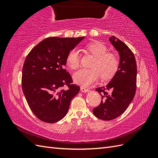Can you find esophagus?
Listing matches in <instances>:
<instances>
[{
  "label": "esophagus",
  "mask_w": 158,
  "mask_h": 158,
  "mask_svg": "<svg viewBox=\"0 0 158 158\" xmlns=\"http://www.w3.org/2000/svg\"><path fill=\"white\" fill-rule=\"evenodd\" d=\"M80 90H81V92H84V93H87V92H89V89H88V88H84V87H81L80 88Z\"/></svg>",
  "instance_id": "34e87169"
}]
</instances>
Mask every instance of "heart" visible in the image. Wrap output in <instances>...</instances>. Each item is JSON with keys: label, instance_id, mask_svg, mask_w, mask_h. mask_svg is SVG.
<instances>
[{"label": "heart", "instance_id": "b5f03b06", "mask_svg": "<svg viewBox=\"0 0 158 158\" xmlns=\"http://www.w3.org/2000/svg\"><path fill=\"white\" fill-rule=\"evenodd\" d=\"M88 51L95 56L92 69H81L73 74L74 82L84 87L89 86L98 80L99 74L103 80L111 78L116 73L119 65L117 56L107 52V47L103 43L95 41L86 45ZM66 64L70 68L77 69L80 64L78 49L71 50L66 57Z\"/></svg>", "mask_w": 158, "mask_h": 158}]
</instances>
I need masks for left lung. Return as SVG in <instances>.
Wrapping results in <instances>:
<instances>
[{"instance_id":"1","label":"left lung","mask_w":158,"mask_h":158,"mask_svg":"<svg viewBox=\"0 0 158 158\" xmlns=\"http://www.w3.org/2000/svg\"><path fill=\"white\" fill-rule=\"evenodd\" d=\"M109 40L120 59L118 70L111 81L106 86L95 89L102 95V100L99 106L93 109V113L104 121L113 120L125 112L134 99L136 89L137 67L133 52L114 36L110 37Z\"/></svg>"}]
</instances>
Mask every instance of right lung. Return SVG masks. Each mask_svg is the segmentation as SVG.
I'll return each instance as SVG.
<instances>
[{
  "label": "right lung",
  "instance_id": "obj_1",
  "mask_svg": "<svg viewBox=\"0 0 158 158\" xmlns=\"http://www.w3.org/2000/svg\"><path fill=\"white\" fill-rule=\"evenodd\" d=\"M85 37H51L41 41L27 56L22 69V90L35 115L54 123L67 114L71 100L80 91L66 71V57ZM67 86L68 89L62 88Z\"/></svg>",
  "mask_w": 158,
  "mask_h": 158
}]
</instances>
